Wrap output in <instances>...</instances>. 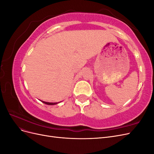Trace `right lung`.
Masks as SVG:
<instances>
[{
    "label": "right lung",
    "instance_id": "obj_1",
    "mask_svg": "<svg viewBox=\"0 0 154 154\" xmlns=\"http://www.w3.org/2000/svg\"><path fill=\"white\" fill-rule=\"evenodd\" d=\"M44 103H45V104H47V105H55V104H57V103H49V102H45V101H42Z\"/></svg>",
    "mask_w": 154,
    "mask_h": 154
}]
</instances>
